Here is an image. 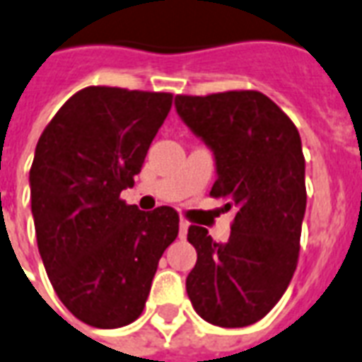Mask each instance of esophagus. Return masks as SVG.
<instances>
[{
	"instance_id": "esophagus-1",
	"label": "esophagus",
	"mask_w": 362,
	"mask_h": 362,
	"mask_svg": "<svg viewBox=\"0 0 362 362\" xmlns=\"http://www.w3.org/2000/svg\"><path fill=\"white\" fill-rule=\"evenodd\" d=\"M188 228H189V224L186 221H180V230H178V235H180L182 240L186 238V234H188Z\"/></svg>"
}]
</instances>
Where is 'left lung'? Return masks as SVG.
<instances>
[{
    "instance_id": "left-lung-1",
    "label": "left lung",
    "mask_w": 362,
    "mask_h": 362,
    "mask_svg": "<svg viewBox=\"0 0 362 362\" xmlns=\"http://www.w3.org/2000/svg\"><path fill=\"white\" fill-rule=\"evenodd\" d=\"M174 105L215 155L211 195L235 207L228 242L189 226L197 263L186 291L203 320L249 326L280 301L296 272L307 207L301 138L290 117L255 90L176 95Z\"/></svg>"
}]
</instances>
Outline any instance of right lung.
Masks as SVG:
<instances>
[{
	"label": "right lung",
	"instance_id": "obj_1",
	"mask_svg": "<svg viewBox=\"0 0 362 362\" xmlns=\"http://www.w3.org/2000/svg\"><path fill=\"white\" fill-rule=\"evenodd\" d=\"M170 105V93L90 86L59 109L36 146L30 202L40 255L63 305L95 328L140 317L178 235L173 207L146 213L120 199Z\"/></svg>",
	"mask_w": 362,
	"mask_h": 362
}]
</instances>
